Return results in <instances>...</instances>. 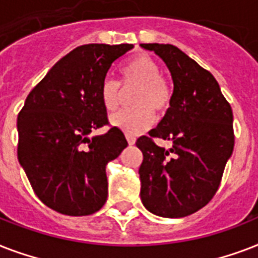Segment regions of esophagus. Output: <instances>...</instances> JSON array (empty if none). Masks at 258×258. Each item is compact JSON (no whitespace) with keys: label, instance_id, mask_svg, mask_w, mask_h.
<instances>
[{"label":"esophagus","instance_id":"esophagus-1","mask_svg":"<svg viewBox=\"0 0 258 258\" xmlns=\"http://www.w3.org/2000/svg\"><path fill=\"white\" fill-rule=\"evenodd\" d=\"M126 140H127V144H129V145H135L136 144V137H133V136L126 135Z\"/></svg>","mask_w":258,"mask_h":258}]
</instances>
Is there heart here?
<instances>
[{
	"label": "heart",
	"instance_id": "obj_1",
	"mask_svg": "<svg viewBox=\"0 0 258 258\" xmlns=\"http://www.w3.org/2000/svg\"><path fill=\"white\" fill-rule=\"evenodd\" d=\"M122 85L136 86L131 97L132 109H126L110 118L113 126L127 135H137L151 126L157 114H164L171 106L172 93L168 82L160 75V67L148 55L132 57L122 69ZM101 99L107 111H115L121 101L118 82L106 78L101 83Z\"/></svg>",
	"mask_w": 258,
	"mask_h": 258
}]
</instances>
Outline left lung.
Returning a JSON list of instances; mask_svg holds the SVG:
<instances>
[{
	"instance_id": "8db88e82",
	"label": "left lung",
	"mask_w": 258,
	"mask_h": 258,
	"mask_svg": "<svg viewBox=\"0 0 258 258\" xmlns=\"http://www.w3.org/2000/svg\"><path fill=\"white\" fill-rule=\"evenodd\" d=\"M168 67L171 106L159 125L137 140L143 152L140 197L152 214L181 218L201 210L217 192L234 148L233 111L207 70L171 44H141ZM153 138L167 139L171 148Z\"/></svg>"
}]
</instances>
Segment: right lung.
Wrapping results in <instances>:
<instances>
[{
    "label": "right lung",
    "instance_id": "add662e5",
    "mask_svg": "<svg viewBox=\"0 0 258 258\" xmlns=\"http://www.w3.org/2000/svg\"><path fill=\"white\" fill-rule=\"evenodd\" d=\"M133 44H86L61 57L28 94L17 117V157L40 201L64 215L94 214L107 199L106 165L127 147L107 125L101 83Z\"/></svg>",
    "mask_w": 258,
    "mask_h": 258
}]
</instances>
